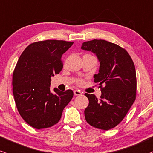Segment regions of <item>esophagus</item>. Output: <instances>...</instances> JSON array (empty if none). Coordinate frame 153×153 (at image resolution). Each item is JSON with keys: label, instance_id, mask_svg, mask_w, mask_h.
<instances>
[{"label": "esophagus", "instance_id": "34e87169", "mask_svg": "<svg viewBox=\"0 0 153 153\" xmlns=\"http://www.w3.org/2000/svg\"><path fill=\"white\" fill-rule=\"evenodd\" d=\"M74 94L75 96H79L81 95L82 93L80 90H74Z\"/></svg>", "mask_w": 153, "mask_h": 153}]
</instances>
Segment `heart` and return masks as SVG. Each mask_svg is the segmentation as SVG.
<instances>
[{"instance_id":"obj_1","label":"heart","mask_w":153,"mask_h":153,"mask_svg":"<svg viewBox=\"0 0 153 153\" xmlns=\"http://www.w3.org/2000/svg\"><path fill=\"white\" fill-rule=\"evenodd\" d=\"M82 82H83V81H82L81 80H78V84H80V83H82Z\"/></svg>"}]
</instances>
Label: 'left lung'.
Masks as SVG:
<instances>
[{"mask_svg": "<svg viewBox=\"0 0 153 153\" xmlns=\"http://www.w3.org/2000/svg\"><path fill=\"white\" fill-rule=\"evenodd\" d=\"M81 48L97 55L100 70L94 82L100 85V99L85 94L88 99L85 118L93 127L109 130L118 125L136 100L137 75L132 59L126 49L105 40L84 42Z\"/></svg>", "mask_w": 153, "mask_h": 153, "instance_id": "obj_1", "label": "left lung"}]
</instances>
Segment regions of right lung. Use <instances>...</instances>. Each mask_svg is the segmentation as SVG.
<instances>
[{"instance_id":"1","label":"right lung","mask_w":153,"mask_h":153,"mask_svg":"<svg viewBox=\"0 0 153 153\" xmlns=\"http://www.w3.org/2000/svg\"><path fill=\"white\" fill-rule=\"evenodd\" d=\"M73 44L58 40L35 42L18 60L13 73V94L21 117L33 128H49L57 123L73 98L72 90L50 91L51 76L62 70V56Z\"/></svg>"}]
</instances>
